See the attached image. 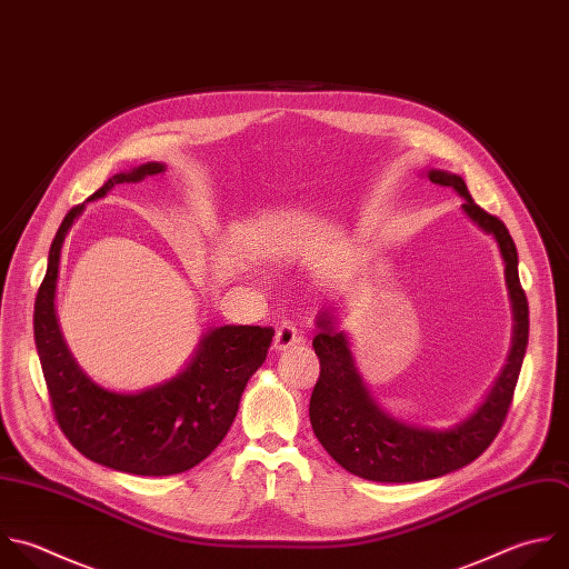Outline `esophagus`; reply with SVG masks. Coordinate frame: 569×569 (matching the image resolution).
Listing matches in <instances>:
<instances>
[{
  "instance_id": "esophagus-1",
  "label": "esophagus",
  "mask_w": 569,
  "mask_h": 569,
  "mask_svg": "<svg viewBox=\"0 0 569 569\" xmlns=\"http://www.w3.org/2000/svg\"><path fill=\"white\" fill-rule=\"evenodd\" d=\"M298 342H302V336H300V331L291 322H282L276 329V338H273V349L276 351H284V349H289V347H293Z\"/></svg>"
}]
</instances>
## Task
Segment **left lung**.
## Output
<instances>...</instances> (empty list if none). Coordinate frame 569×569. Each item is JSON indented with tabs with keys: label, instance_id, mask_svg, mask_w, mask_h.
<instances>
[{
	"label": "left lung",
	"instance_id": "obj_1",
	"mask_svg": "<svg viewBox=\"0 0 569 569\" xmlns=\"http://www.w3.org/2000/svg\"><path fill=\"white\" fill-rule=\"evenodd\" d=\"M427 178L433 184L451 187L465 198L462 211L467 218L493 236L500 249L513 318L511 347L500 376L473 413L447 429L418 427L396 420L373 400L356 367L349 338L338 329L336 309L320 311L313 338V349L320 358V378L309 402L311 427L320 445L340 467L376 482L429 480L476 460L502 427L527 349L529 307L518 280L516 244L507 227L471 200L460 176L431 169Z\"/></svg>",
	"mask_w": 569,
	"mask_h": 569
}]
</instances>
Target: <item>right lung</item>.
<instances>
[{"label":"right lung","instance_id":"1","mask_svg":"<svg viewBox=\"0 0 569 569\" xmlns=\"http://www.w3.org/2000/svg\"><path fill=\"white\" fill-rule=\"evenodd\" d=\"M164 171L167 164L147 162L116 173L87 202L104 198L118 184L142 182ZM82 211L84 204L71 209L60 224L36 298V345L58 425L80 453L104 467L138 476L182 473L202 462L227 436L249 378L267 358L273 329L213 327L173 378L136 393L98 385L69 351L56 313L62 244Z\"/></svg>","mask_w":569,"mask_h":569}]
</instances>
